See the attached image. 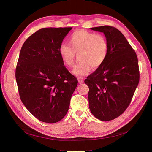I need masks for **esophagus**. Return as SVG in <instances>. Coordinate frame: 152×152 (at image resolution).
I'll return each instance as SVG.
<instances>
[{"label":"esophagus","instance_id":"34e87169","mask_svg":"<svg viewBox=\"0 0 152 152\" xmlns=\"http://www.w3.org/2000/svg\"><path fill=\"white\" fill-rule=\"evenodd\" d=\"M77 80L79 84H82L84 83V79L83 77H78Z\"/></svg>","mask_w":152,"mask_h":152}]
</instances>
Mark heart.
Here are the masks:
<instances>
[{
	"instance_id": "obj_1",
	"label": "heart",
	"mask_w": 152,
	"mask_h": 152,
	"mask_svg": "<svg viewBox=\"0 0 152 152\" xmlns=\"http://www.w3.org/2000/svg\"><path fill=\"white\" fill-rule=\"evenodd\" d=\"M69 43L60 44L58 53L64 64L73 65L76 53L78 60L73 69L77 76L87 75L92 68L103 65L108 53V44L104 36L85 30L75 31L69 38Z\"/></svg>"
}]
</instances>
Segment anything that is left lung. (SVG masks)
I'll list each match as a JSON object with an SVG mask.
<instances>
[{
  "instance_id": "8db88e82",
  "label": "left lung",
  "mask_w": 152,
  "mask_h": 152,
  "mask_svg": "<svg viewBox=\"0 0 152 152\" xmlns=\"http://www.w3.org/2000/svg\"><path fill=\"white\" fill-rule=\"evenodd\" d=\"M105 34L108 44L106 60L84 83L89 87V106L92 115L108 121L128 107L139 82L138 60L124 35L111 26L91 28Z\"/></svg>"
}]
</instances>
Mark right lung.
Segmentation results:
<instances>
[{
	"label": "right lung",
	"mask_w": 152,
	"mask_h": 152,
	"mask_svg": "<svg viewBox=\"0 0 152 152\" xmlns=\"http://www.w3.org/2000/svg\"><path fill=\"white\" fill-rule=\"evenodd\" d=\"M72 28H44L24 42L15 71L21 102L39 121L55 123L66 115L77 80L58 53Z\"/></svg>",
	"instance_id": "add662e5"
}]
</instances>
